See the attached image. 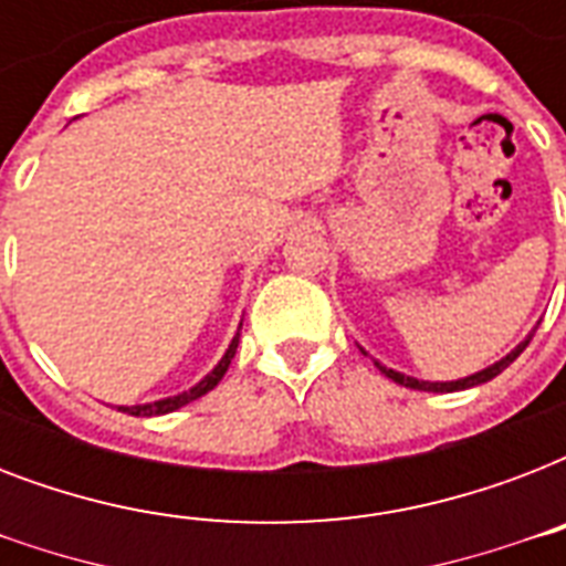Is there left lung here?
<instances>
[{
	"mask_svg": "<svg viewBox=\"0 0 566 566\" xmlns=\"http://www.w3.org/2000/svg\"><path fill=\"white\" fill-rule=\"evenodd\" d=\"M532 335H535V332H532ZM532 335H528L526 340H523V344L517 346V349H511V353L505 355L502 361H496V364H493V367H488V370L475 373V376L458 378V381H420V378H411V376H402V373H396V370H387V367H381V364H378V361H376V367L381 373H385V376L390 378V381H396V385H402V387H411V390H431V394H452V390H464V387L484 385V381H491V378L500 376V373L505 370L509 364L517 361V355L523 353V349H526L528 340H532Z\"/></svg>",
	"mask_w": 566,
	"mask_h": 566,
	"instance_id": "left-lung-1",
	"label": "left lung"
}]
</instances>
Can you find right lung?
<instances>
[{"label": "right lung", "instance_id": "obj_1", "mask_svg": "<svg viewBox=\"0 0 566 566\" xmlns=\"http://www.w3.org/2000/svg\"><path fill=\"white\" fill-rule=\"evenodd\" d=\"M238 340H240V332L234 335V340H231V346L226 349V355H222V361L217 364V367H213V370L208 373L199 385L185 390V394L170 396V399H158V402H149V405H132V408H123V405H119V411L132 413V417H158V413H170L176 411V408H181V405L193 402V399H199V396H205L208 390H213V387L220 385V378L226 376L231 358H234V353H238Z\"/></svg>", "mask_w": 566, "mask_h": 566}]
</instances>
